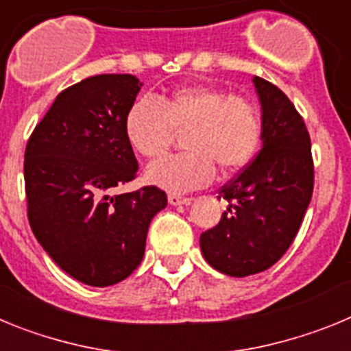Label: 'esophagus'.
<instances>
[{
    "label": "esophagus",
    "mask_w": 351,
    "mask_h": 351,
    "mask_svg": "<svg viewBox=\"0 0 351 351\" xmlns=\"http://www.w3.org/2000/svg\"><path fill=\"white\" fill-rule=\"evenodd\" d=\"M191 198L190 197H184V195H178V193H172L169 195V204L170 206H186V204H190Z\"/></svg>",
    "instance_id": "esophagus-1"
}]
</instances>
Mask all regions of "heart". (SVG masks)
<instances>
[{
  "instance_id": "obj_1",
  "label": "heart",
  "mask_w": 351,
  "mask_h": 351,
  "mask_svg": "<svg viewBox=\"0 0 351 351\" xmlns=\"http://www.w3.org/2000/svg\"><path fill=\"white\" fill-rule=\"evenodd\" d=\"M184 153L156 161L145 179L167 191L193 190L213 179L214 167L228 173L255 156L262 138V117L255 104L210 86H186L170 95L133 101L125 117L130 147L156 160L182 133Z\"/></svg>"
}]
</instances>
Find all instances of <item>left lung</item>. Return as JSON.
<instances>
[{"label": "left lung", "mask_w": 351, "mask_h": 351, "mask_svg": "<svg viewBox=\"0 0 351 351\" xmlns=\"http://www.w3.org/2000/svg\"><path fill=\"white\" fill-rule=\"evenodd\" d=\"M262 108V147L218 198L228 202L214 228L200 235L210 267L234 278L274 265L295 239L313 195L311 141L281 89L253 77Z\"/></svg>", "instance_id": "obj_1"}]
</instances>
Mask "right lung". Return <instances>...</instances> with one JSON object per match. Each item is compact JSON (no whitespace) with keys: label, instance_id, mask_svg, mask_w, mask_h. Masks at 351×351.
Segmentation results:
<instances>
[{"label":"right lung","instance_id":"obj_1","mask_svg":"<svg viewBox=\"0 0 351 351\" xmlns=\"http://www.w3.org/2000/svg\"><path fill=\"white\" fill-rule=\"evenodd\" d=\"M141 88L128 73L73 84L58 95L26 145L31 230L68 276L89 287L119 283L141 265L149 225L167 207L156 186L108 195L137 176L125 117Z\"/></svg>","mask_w":351,"mask_h":351}]
</instances>
